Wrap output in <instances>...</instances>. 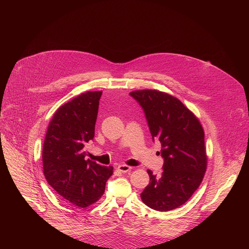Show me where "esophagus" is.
Here are the masks:
<instances>
[{
    "label": "esophagus",
    "mask_w": 249,
    "mask_h": 249,
    "mask_svg": "<svg viewBox=\"0 0 249 249\" xmlns=\"http://www.w3.org/2000/svg\"><path fill=\"white\" fill-rule=\"evenodd\" d=\"M131 168H132L131 166L126 165V164H120V165L117 166V169H118L119 171H121V172H128V171L131 170Z\"/></svg>",
    "instance_id": "34e87169"
}]
</instances>
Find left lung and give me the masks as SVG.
Instances as JSON below:
<instances>
[{
    "label": "left lung",
    "instance_id": "obj_1",
    "mask_svg": "<svg viewBox=\"0 0 249 249\" xmlns=\"http://www.w3.org/2000/svg\"><path fill=\"white\" fill-rule=\"evenodd\" d=\"M141 105L153 137L161 144L163 171L141 193L147 206L170 211L183 205L201 184L207 168L204 130L197 117L176 97L159 90L130 92Z\"/></svg>",
    "mask_w": 249,
    "mask_h": 249
}]
</instances>
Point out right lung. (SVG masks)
Returning a JSON list of instances; mask_svg holds the SVG:
<instances>
[{
    "instance_id": "obj_1",
    "label": "right lung",
    "mask_w": 249,
    "mask_h": 249,
    "mask_svg": "<svg viewBox=\"0 0 249 249\" xmlns=\"http://www.w3.org/2000/svg\"><path fill=\"white\" fill-rule=\"evenodd\" d=\"M102 91H87L68 101L49 123L42 150L43 172L61 197L79 208L103 195L112 166L86 160V146L94 137Z\"/></svg>"
}]
</instances>
